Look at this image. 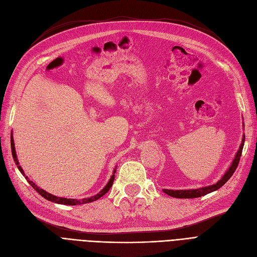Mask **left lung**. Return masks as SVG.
<instances>
[{
  "instance_id": "8db88e82",
  "label": "left lung",
  "mask_w": 257,
  "mask_h": 257,
  "mask_svg": "<svg viewBox=\"0 0 257 257\" xmlns=\"http://www.w3.org/2000/svg\"><path fill=\"white\" fill-rule=\"evenodd\" d=\"M243 144H244V136L242 138L241 144H240L239 150L235 156V158L231 162L230 167L228 168V170L226 171V173L224 175L222 176V178L217 181L214 185L211 186H207V187H203V188H198V189H189V190H169V189H163V192L167 193L168 195L172 196V197H177V198H194V197H200L203 195L208 194L210 192L216 191L219 188H221L223 185H224L226 181L231 177L234 172L236 171L238 163L240 160V157H241V153H242V148H243Z\"/></svg>"
}]
</instances>
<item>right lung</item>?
Listing matches in <instances>:
<instances>
[{"mask_svg": "<svg viewBox=\"0 0 257 257\" xmlns=\"http://www.w3.org/2000/svg\"><path fill=\"white\" fill-rule=\"evenodd\" d=\"M11 145H12V154H13L14 161H15L16 165H17V167H18V169H19V171L21 172L22 175L26 176V174H24L22 168L19 165V161H18V159H17V155H16L15 143H14V138H13V132H12V135H11ZM115 172H116V170H114L113 175L111 176L110 180L107 181V184L105 185V187L101 190L100 192H99V193L96 194V195H94V196H90V197H87V198H82V200H76V198H66V197L55 196V195H53V194L48 193L47 191H45V190H43V189H40L39 187H37L34 183H33L32 180L29 179L28 176H26V179L29 181V184H30L33 188H34L41 196L46 198V200L50 201V202H53V203H56V204H64V205H71V206H73V205H82V204H86V203H90V202H95V201L98 200V198H100L101 196H103L107 191H109L110 188H111L112 185H113L114 177H115V175H114Z\"/></svg>", "mask_w": 257, "mask_h": 257, "instance_id": "right-lung-1", "label": "right lung"}]
</instances>
